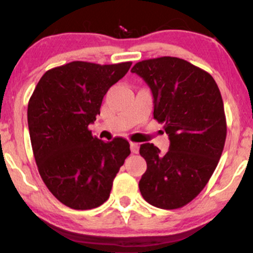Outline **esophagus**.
<instances>
[{"label": "esophagus", "instance_id": "esophagus-1", "mask_svg": "<svg viewBox=\"0 0 253 253\" xmlns=\"http://www.w3.org/2000/svg\"><path fill=\"white\" fill-rule=\"evenodd\" d=\"M130 151H132L133 153H138L139 152V144L130 143Z\"/></svg>", "mask_w": 253, "mask_h": 253}]
</instances>
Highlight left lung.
<instances>
[{"label": "left lung", "instance_id": "1", "mask_svg": "<svg viewBox=\"0 0 253 253\" xmlns=\"http://www.w3.org/2000/svg\"><path fill=\"white\" fill-rule=\"evenodd\" d=\"M130 72L150 86L153 118L170 140L167 153L140 145L147 169L139 189L157 208H181L201 193L221 157L227 133L221 94L208 72L176 57L143 60Z\"/></svg>", "mask_w": 253, "mask_h": 253}]
</instances>
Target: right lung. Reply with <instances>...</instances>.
<instances>
[{
    "label": "right lung",
    "mask_w": 253,
    "mask_h": 253,
    "mask_svg": "<svg viewBox=\"0 0 253 253\" xmlns=\"http://www.w3.org/2000/svg\"><path fill=\"white\" fill-rule=\"evenodd\" d=\"M132 63L71 62L46 71L27 109L40 176L57 200L72 210H92L108 200L113 181L129 156V143L104 141L88 128L103 96Z\"/></svg>",
    "instance_id": "right-lung-1"
}]
</instances>
